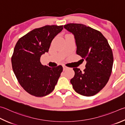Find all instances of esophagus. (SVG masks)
Segmentation results:
<instances>
[{"label": "esophagus", "mask_w": 125, "mask_h": 125, "mask_svg": "<svg viewBox=\"0 0 125 125\" xmlns=\"http://www.w3.org/2000/svg\"><path fill=\"white\" fill-rule=\"evenodd\" d=\"M63 70H66V69H67L68 68V67H67V66H65V65H63Z\"/></svg>", "instance_id": "1"}]
</instances>
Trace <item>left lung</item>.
<instances>
[{
  "label": "left lung",
  "instance_id": "left-lung-1",
  "mask_svg": "<svg viewBox=\"0 0 125 125\" xmlns=\"http://www.w3.org/2000/svg\"><path fill=\"white\" fill-rule=\"evenodd\" d=\"M64 28L73 34L76 54L87 62L83 72L73 68L75 75L70 83L79 94L94 96L103 89L110 78L114 61L112 50L106 38L96 29L80 23H69Z\"/></svg>",
  "mask_w": 125,
  "mask_h": 125
}]
</instances>
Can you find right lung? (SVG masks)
I'll use <instances>...</instances> for the list:
<instances>
[{
	"instance_id": "right-lung-1",
	"label": "right lung",
	"mask_w": 125,
	"mask_h": 125,
	"mask_svg": "<svg viewBox=\"0 0 125 125\" xmlns=\"http://www.w3.org/2000/svg\"><path fill=\"white\" fill-rule=\"evenodd\" d=\"M63 28V26L47 25L34 29L20 38L15 45L11 57L13 71L20 84L31 95L46 96L57 83L62 66H44L40 57L48 52L52 41Z\"/></svg>"
}]
</instances>
